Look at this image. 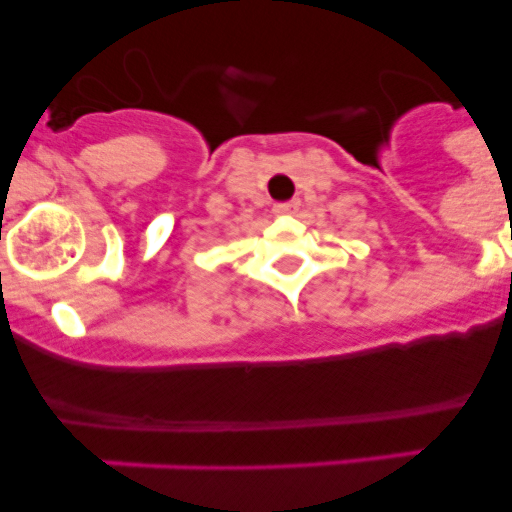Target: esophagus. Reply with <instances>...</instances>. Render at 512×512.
<instances>
[{
  "instance_id": "34e87169",
  "label": "esophagus",
  "mask_w": 512,
  "mask_h": 512,
  "mask_svg": "<svg viewBox=\"0 0 512 512\" xmlns=\"http://www.w3.org/2000/svg\"><path fill=\"white\" fill-rule=\"evenodd\" d=\"M300 210V200H289V202H279V205H274V212L277 215H292V212Z\"/></svg>"
}]
</instances>
